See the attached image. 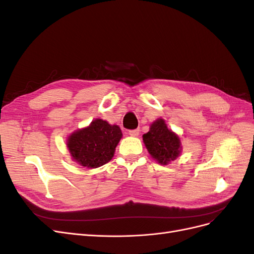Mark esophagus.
Listing matches in <instances>:
<instances>
[{
  "label": "esophagus",
  "mask_w": 254,
  "mask_h": 254,
  "mask_svg": "<svg viewBox=\"0 0 254 254\" xmlns=\"http://www.w3.org/2000/svg\"><path fill=\"white\" fill-rule=\"evenodd\" d=\"M129 135L131 136H137L140 134V130L139 129H133V130H129Z\"/></svg>",
  "instance_id": "34e87169"
}]
</instances>
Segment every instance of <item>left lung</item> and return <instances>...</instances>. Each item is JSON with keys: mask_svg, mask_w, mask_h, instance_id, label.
<instances>
[{"mask_svg": "<svg viewBox=\"0 0 254 254\" xmlns=\"http://www.w3.org/2000/svg\"><path fill=\"white\" fill-rule=\"evenodd\" d=\"M143 142L151 158L159 164H170L181 155L182 145L178 134L168 129L161 118L151 123L149 131L143 134Z\"/></svg>", "mask_w": 254, "mask_h": 254, "instance_id": "left-lung-1", "label": "left lung"}]
</instances>
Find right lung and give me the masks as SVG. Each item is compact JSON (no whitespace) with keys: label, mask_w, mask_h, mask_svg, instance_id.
I'll return each instance as SVG.
<instances>
[{"label":"right lung","mask_w":254,"mask_h":254,"mask_svg":"<svg viewBox=\"0 0 254 254\" xmlns=\"http://www.w3.org/2000/svg\"><path fill=\"white\" fill-rule=\"evenodd\" d=\"M122 136L118 125L95 119L89 126L75 130L68 135L66 147L74 162L83 167L96 168L113 158Z\"/></svg>","instance_id":"obj_1"}]
</instances>
